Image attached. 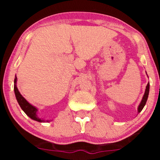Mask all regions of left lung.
<instances>
[{"instance_id": "left-lung-1", "label": "left lung", "mask_w": 160, "mask_h": 160, "mask_svg": "<svg viewBox=\"0 0 160 160\" xmlns=\"http://www.w3.org/2000/svg\"><path fill=\"white\" fill-rule=\"evenodd\" d=\"M149 90H150V83L148 82V85L146 86V90H145L144 96H143V98L142 100H141V104H139L138 106V113H140V112L142 111V109L144 108V105L146 104L147 100H148V95H149Z\"/></svg>"}]
</instances>
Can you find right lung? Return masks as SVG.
<instances>
[{"label": "right lung", "mask_w": 160, "mask_h": 160, "mask_svg": "<svg viewBox=\"0 0 160 160\" xmlns=\"http://www.w3.org/2000/svg\"><path fill=\"white\" fill-rule=\"evenodd\" d=\"M16 80H17V78L16 77L15 80H14V92H15L16 100H17L20 107L23 110V111L32 120H36L40 122H48V120H43L39 118V117H38V116L36 114L38 109L35 107H34V106H32L31 104H29L22 95L20 94V92L17 89V86H16Z\"/></svg>", "instance_id": "right-lung-1"}]
</instances>
